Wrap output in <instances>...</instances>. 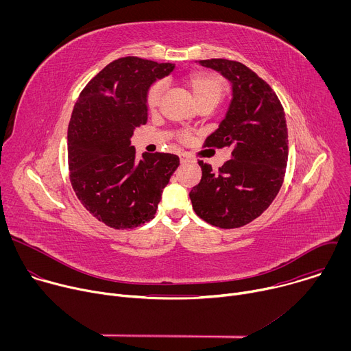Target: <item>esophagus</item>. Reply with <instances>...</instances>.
<instances>
[{
	"instance_id": "obj_1",
	"label": "esophagus",
	"mask_w": 351,
	"mask_h": 351,
	"mask_svg": "<svg viewBox=\"0 0 351 351\" xmlns=\"http://www.w3.org/2000/svg\"><path fill=\"white\" fill-rule=\"evenodd\" d=\"M179 158H180V162H182V164H186V162H190V161H191V157H190L187 153H180V154H179Z\"/></svg>"
}]
</instances>
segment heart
<instances>
[{
	"label": "heart",
	"mask_w": 351,
	"mask_h": 351,
	"mask_svg": "<svg viewBox=\"0 0 351 351\" xmlns=\"http://www.w3.org/2000/svg\"><path fill=\"white\" fill-rule=\"evenodd\" d=\"M184 83L197 106L202 103L217 104L226 91L225 80L219 75L210 72L190 73L184 79ZM165 82L160 80L148 88L145 103L149 111H156L160 107L162 95L165 93Z\"/></svg>",
	"instance_id": "obj_1"
}]
</instances>
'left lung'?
<instances>
[{
  "label": "left lung",
  "mask_w": 351,
  "mask_h": 351,
  "mask_svg": "<svg viewBox=\"0 0 351 351\" xmlns=\"http://www.w3.org/2000/svg\"><path fill=\"white\" fill-rule=\"evenodd\" d=\"M199 65L232 83V101L206 147H232L218 172L199 161L203 176L189 193L194 213L222 229L247 225L275 199L285 178L289 145L283 107L267 82L245 65L204 60Z\"/></svg>",
  "instance_id": "1"
}]
</instances>
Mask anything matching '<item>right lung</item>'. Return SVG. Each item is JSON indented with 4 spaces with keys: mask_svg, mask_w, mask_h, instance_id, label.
<instances>
[{
    "mask_svg": "<svg viewBox=\"0 0 351 351\" xmlns=\"http://www.w3.org/2000/svg\"><path fill=\"white\" fill-rule=\"evenodd\" d=\"M173 64L137 57L112 61L83 88L68 128L72 187L84 208L114 229L152 221L164 187L179 167L175 154H143L136 161L133 132L147 123V93Z\"/></svg>",
    "mask_w": 351,
    "mask_h": 351,
    "instance_id": "1",
    "label": "right lung"
}]
</instances>
